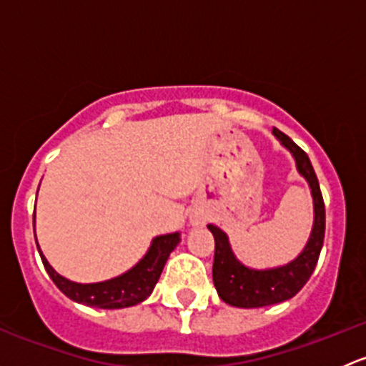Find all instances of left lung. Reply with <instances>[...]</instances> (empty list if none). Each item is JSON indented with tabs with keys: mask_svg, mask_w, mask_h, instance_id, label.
Instances as JSON below:
<instances>
[{
	"mask_svg": "<svg viewBox=\"0 0 366 366\" xmlns=\"http://www.w3.org/2000/svg\"><path fill=\"white\" fill-rule=\"evenodd\" d=\"M272 132L292 152V156L296 157L299 173L308 180L310 187H312L315 221H313V230L308 244L296 260L283 267L269 269V271H254V269L244 267L232 253L227 234L214 224H209V230L214 235V287L227 305L239 306V308H260V306L276 305V302L287 301V299L296 296L306 285L315 269L320 249H322L324 232H326L324 198L308 154L282 131L272 129Z\"/></svg>",
	"mask_w": 366,
	"mask_h": 366,
	"instance_id": "8db88e82",
	"label": "left lung"
}]
</instances>
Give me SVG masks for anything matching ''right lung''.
<instances>
[{
	"instance_id": "right-lung-1",
	"label": "right lung",
	"mask_w": 366,
	"mask_h": 366,
	"mask_svg": "<svg viewBox=\"0 0 366 366\" xmlns=\"http://www.w3.org/2000/svg\"><path fill=\"white\" fill-rule=\"evenodd\" d=\"M36 241V239H35ZM180 235L179 234H168L159 235L154 239L152 246H150L149 253L145 254L138 265L127 271L125 274L118 276V278L108 280L102 283H90V285H81V283H74L65 280L64 276L58 274L49 264H47L46 257L39 249L42 264L46 267L47 274L54 282V285L61 290L69 299L81 302L86 306H95V308H127V306H134L138 302L145 301L147 297L152 294L154 287H156L157 280H159L162 267H164L166 260H168L169 253L175 249L179 244Z\"/></svg>"
}]
</instances>
